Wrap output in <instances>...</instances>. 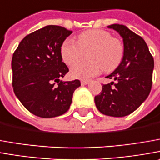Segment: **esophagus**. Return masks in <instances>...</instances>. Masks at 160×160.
<instances>
[{"label": "esophagus", "instance_id": "obj_1", "mask_svg": "<svg viewBox=\"0 0 160 160\" xmlns=\"http://www.w3.org/2000/svg\"><path fill=\"white\" fill-rule=\"evenodd\" d=\"M80 83H81V85H87V84H88V83H89V80H82L81 81H80Z\"/></svg>", "mask_w": 160, "mask_h": 160}]
</instances>
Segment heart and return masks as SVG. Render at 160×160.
Masks as SVG:
<instances>
[{
    "label": "heart",
    "instance_id": "obj_1",
    "mask_svg": "<svg viewBox=\"0 0 160 160\" xmlns=\"http://www.w3.org/2000/svg\"><path fill=\"white\" fill-rule=\"evenodd\" d=\"M87 54V59L71 69V75L80 80H89L98 75L102 70L110 72L118 67L124 57V43L112 37L110 32L102 29H91L81 32L77 42L71 38L65 39L60 48L63 63L73 65Z\"/></svg>",
    "mask_w": 160,
    "mask_h": 160
}]
</instances>
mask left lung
<instances>
[{
	"label": "left lung",
	"instance_id": "1",
	"mask_svg": "<svg viewBox=\"0 0 160 160\" xmlns=\"http://www.w3.org/2000/svg\"><path fill=\"white\" fill-rule=\"evenodd\" d=\"M123 38L125 53L122 62L108 75L114 81L102 86L95 97L98 111L112 117H124L135 112L148 97L152 85L154 60L144 40L123 25L108 26Z\"/></svg>",
	"mask_w": 160,
	"mask_h": 160
}]
</instances>
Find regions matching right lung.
Listing matches in <instances>:
<instances>
[{"label":"right lung","instance_id":"1","mask_svg":"<svg viewBox=\"0 0 160 160\" xmlns=\"http://www.w3.org/2000/svg\"><path fill=\"white\" fill-rule=\"evenodd\" d=\"M72 31L47 25L26 35L15 50L12 86L15 95L30 112L54 118L69 110L79 80H60L69 69L62 62L60 48Z\"/></svg>","mask_w":160,"mask_h":160}]
</instances>
